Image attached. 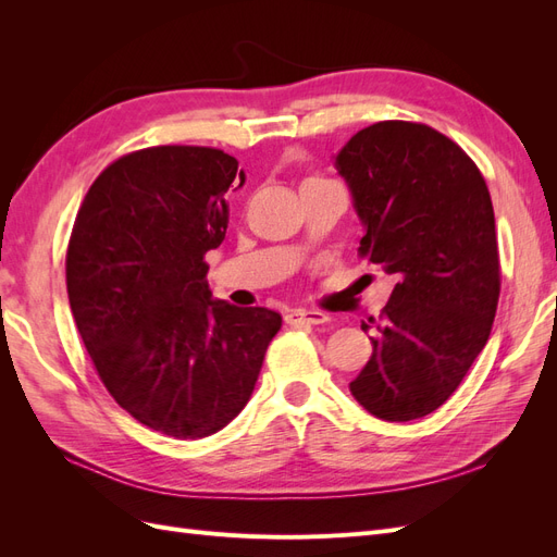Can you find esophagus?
<instances>
[{"label": "esophagus", "mask_w": 557, "mask_h": 557, "mask_svg": "<svg viewBox=\"0 0 557 557\" xmlns=\"http://www.w3.org/2000/svg\"><path fill=\"white\" fill-rule=\"evenodd\" d=\"M330 315L323 313V311H315V309H290L288 313H285V323L288 325H323L327 323Z\"/></svg>", "instance_id": "obj_1"}]
</instances>
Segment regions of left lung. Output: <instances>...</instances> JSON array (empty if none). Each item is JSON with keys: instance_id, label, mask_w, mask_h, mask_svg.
<instances>
[{"instance_id": "left-lung-1", "label": "left lung", "mask_w": 557, "mask_h": 557, "mask_svg": "<svg viewBox=\"0 0 557 557\" xmlns=\"http://www.w3.org/2000/svg\"><path fill=\"white\" fill-rule=\"evenodd\" d=\"M364 227L360 252L397 283L350 395L387 423L436 411L483 350L499 299L487 185L465 150L428 125L383 121L336 153Z\"/></svg>"}]
</instances>
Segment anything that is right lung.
I'll return each instance as SVG.
<instances>
[{
  "label": "right lung",
  "mask_w": 557,
  "mask_h": 557,
  "mask_svg": "<svg viewBox=\"0 0 557 557\" xmlns=\"http://www.w3.org/2000/svg\"><path fill=\"white\" fill-rule=\"evenodd\" d=\"M239 162L218 148L158 146L109 164L78 209L66 293L99 379L121 407L174 440L223 430L250 399L281 315L213 299L205 256L225 239Z\"/></svg>",
  "instance_id": "add662e5"
}]
</instances>
